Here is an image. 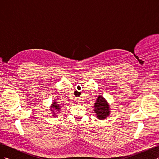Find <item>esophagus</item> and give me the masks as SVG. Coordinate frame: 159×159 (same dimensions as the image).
Returning a JSON list of instances; mask_svg holds the SVG:
<instances>
[{"instance_id":"1","label":"esophagus","mask_w":159,"mask_h":159,"mask_svg":"<svg viewBox=\"0 0 159 159\" xmlns=\"http://www.w3.org/2000/svg\"><path fill=\"white\" fill-rule=\"evenodd\" d=\"M76 102H78V103H80V102H81V99H80V98H77V99H76Z\"/></svg>"}]
</instances>
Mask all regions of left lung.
I'll list each match as a JSON object with an SVG mask.
<instances>
[{
    "label": "left lung",
    "mask_w": 159,
    "mask_h": 159,
    "mask_svg": "<svg viewBox=\"0 0 159 159\" xmlns=\"http://www.w3.org/2000/svg\"><path fill=\"white\" fill-rule=\"evenodd\" d=\"M94 108V111L97 115V117L100 120L106 119L110 113L109 105L102 95H99L96 100Z\"/></svg>",
    "instance_id": "1"
}]
</instances>
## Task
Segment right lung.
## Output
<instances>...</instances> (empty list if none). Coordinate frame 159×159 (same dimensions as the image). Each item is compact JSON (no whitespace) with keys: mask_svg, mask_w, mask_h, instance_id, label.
<instances>
[{"mask_svg":"<svg viewBox=\"0 0 159 159\" xmlns=\"http://www.w3.org/2000/svg\"><path fill=\"white\" fill-rule=\"evenodd\" d=\"M60 108L61 107L60 106L59 104H57V102H54V103H52V104L51 105V108H50V110L52 111V113L54 114V115H55L56 113H54L56 111H58L59 110H60Z\"/></svg>","mask_w":159,"mask_h":159,"instance_id":"right-lung-1","label":"right lung"}]
</instances>
